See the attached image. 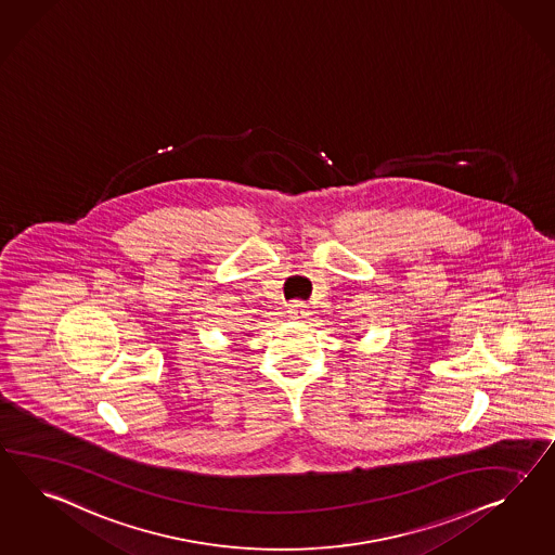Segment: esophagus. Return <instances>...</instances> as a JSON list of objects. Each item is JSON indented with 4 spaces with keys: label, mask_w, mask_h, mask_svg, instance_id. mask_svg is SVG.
Returning a JSON list of instances; mask_svg holds the SVG:
<instances>
[{
    "label": "esophagus",
    "mask_w": 555,
    "mask_h": 555,
    "mask_svg": "<svg viewBox=\"0 0 555 555\" xmlns=\"http://www.w3.org/2000/svg\"><path fill=\"white\" fill-rule=\"evenodd\" d=\"M287 313H289L292 318H296V320H304V318H306L310 312H308V306H306L304 301H298V299H296V301H292V304H289V310H287Z\"/></svg>",
    "instance_id": "34e87169"
}]
</instances>
